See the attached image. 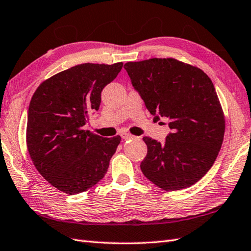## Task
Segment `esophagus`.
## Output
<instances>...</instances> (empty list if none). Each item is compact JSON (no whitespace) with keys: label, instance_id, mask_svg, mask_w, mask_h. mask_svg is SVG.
Segmentation results:
<instances>
[{"label":"esophagus","instance_id":"1","mask_svg":"<svg viewBox=\"0 0 251 251\" xmlns=\"http://www.w3.org/2000/svg\"><path fill=\"white\" fill-rule=\"evenodd\" d=\"M120 136L124 138V140H130V138H133L134 136L133 135H131L130 133H126V132H122L121 134H120Z\"/></svg>","mask_w":251,"mask_h":251}]
</instances>
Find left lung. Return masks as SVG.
I'll list each match as a JSON object with an SVG mask.
<instances>
[{
    "label": "left lung",
    "mask_w": 251,
    "mask_h": 251,
    "mask_svg": "<svg viewBox=\"0 0 251 251\" xmlns=\"http://www.w3.org/2000/svg\"><path fill=\"white\" fill-rule=\"evenodd\" d=\"M124 68L153 121L169 120L163 144L143 137V174L166 191L194 185L213 166L226 121L214 83L204 72L173 58L127 62Z\"/></svg>",
    "instance_id": "1"
}]
</instances>
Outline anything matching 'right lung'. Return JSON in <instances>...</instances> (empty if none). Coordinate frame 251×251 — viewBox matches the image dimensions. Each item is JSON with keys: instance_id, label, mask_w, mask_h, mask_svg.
I'll return each instance as SVG.
<instances>
[{"instance_id": "obj_1", "label": "right lung", "mask_w": 251, "mask_h": 251, "mask_svg": "<svg viewBox=\"0 0 251 251\" xmlns=\"http://www.w3.org/2000/svg\"><path fill=\"white\" fill-rule=\"evenodd\" d=\"M124 63H83L43 81L27 111L26 147L40 174L58 190L77 194L102 179L121 137L85 131L101 92Z\"/></svg>"}]
</instances>
